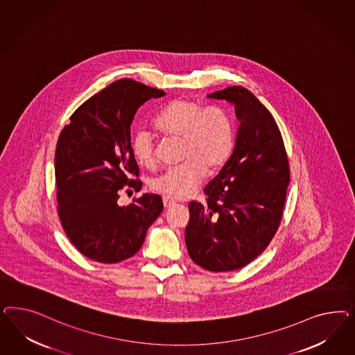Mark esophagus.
I'll use <instances>...</instances> for the list:
<instances>
[{
    "label": "esophagus",
    "instance_id": "1",
    "mask_svg": "<svg viewBox=\"0 0 355 355\" xmlns=\"http://www.w3.org/2000/svg\"><path fill=\"white\" fill-rule=\"evenodd\" d=\"M162 203H164L165 208H171V207L175 205V200H173L172 198H169V196H164Z\"/></svg>",
    "mask_w": 355,
    "mask_h": 355
}]
</instances>
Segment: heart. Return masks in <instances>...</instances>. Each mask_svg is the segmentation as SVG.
<instances>
[{"label":"heart","mask_w":355,"mask_h":355,"mask_svg":"<svg viewBox=\"0 0 355 355\" xmlns=\"http://www.w3.org/2000/svg\"><path fill=\"white\" fill-rule=\"evenodd\" d=\"M164 135L181 139L180 160L152 180L150 189L169 198L190 196L205 172H215L230 157L234 147V125L225 109L205 107L191 100H174L155 119ZM131 150L140 165L152 168L156 162L155 141L147 130H137Z\"/></svg>","instance_id":"b5f03b06"}]
</instances>
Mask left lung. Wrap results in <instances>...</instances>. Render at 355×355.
Segmentation results:
<instances>
[{
  "label": "left lung",
  "instance_id": "8db88e82",
  "mask_svg": "<svg viewBox=\"0 0 355 355\" xmlns=\"http://www.w3.org/2000/svg\"><path fill=\"white\" fill-rule=\"evenodd\" d=\"M208 97L233 104L239 128L232 156L205 186L207 203L189 205L184 241L193 263L229 272L258 258L276 234L291 171L276 121L248 88Z\"/></svg>",
  "mask_w": 355,
  "mask_h": 355
}]
</instances>
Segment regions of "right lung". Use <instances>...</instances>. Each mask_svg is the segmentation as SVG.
<instances>
[{"label": "right lung", "mask_w": 355, "mask_h": 355, "mask_svg": "<svg viewBox=\"0 0 355 355\" xmlns=\"http://www.w3.org/2000/svg\"><path fill=\"white\" fill-rule=\"evenodd\" d=\"M165 92L132 79L113 82L76 109L55 147L58 216L76 250L98 263L135 255L162 212L160 195L143 193L121 207L119 190L141 189L130 126L146 101Z\"/></svg>", "instance_id": "add662e5"}]
</instances>
